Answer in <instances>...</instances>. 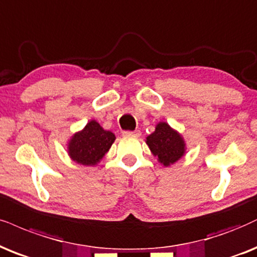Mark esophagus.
Here are the masks:
<instances>
[{
  "instance_id": "34e87169",
  "label": "esophagus",
  "mask_w": 257,
  "mask_h": 257,
  "mask_svg": "<svg viewBox=\"0 0 257 257\" xmlns=\"http://www.w3.org/2000/svg\"><path fill=\"white\" fill-rule=\"evenodd\" d=\"M122 136H125V137H139L141 136V132L139 131H123L122 132Z\"/></svg>"
}]
</instances>
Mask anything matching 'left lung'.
Returning a JSON list of instances; mask_svg holds the SVG:
<instances>
[{
  "label": "left lung",
  "instance_id": "left-lung-1",
  "mask_svg": "<svg viewBox=\"0 0 257 257\" xmlns=\"http://www.w3.org/2000/svg\"><path fill=\"white\" fill-rule=\"evenodd\" d=\"M147 144L158 162L164 167L177 162L186 153L182 136L163 121L158 122L153 134L148 136Z\"/></svg>",
  "mask_w": 257,
  "mask_h": 257
}]
</instances>
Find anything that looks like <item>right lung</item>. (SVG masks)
Here are the masks:
<instances>
[{
	"label": "right lung",
	"instance_id": "obj_1",
	"mask_svg": "<svg viewBox=\"0 0 257 257\" xmlns=\"http://www.w3.org/2000/svg\"><path fill=\"white\" fill-rule=\"evenodd\" d=\"M115 141L113 132L101 127L95 120H90L84 128L76 132L68 143V154L72 161L82 166H95L108 153Z\"/></svg>",
	"mask_w": 257,
	"mask_h": 257
}]
</instances>
